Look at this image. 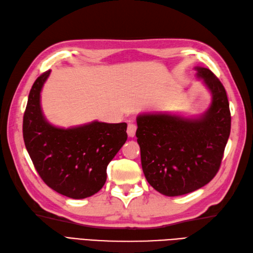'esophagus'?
I'll list each match as a JSON object with an SVG mask.
<instances>
[{"instance_id":"obj_1","label":"esophagus","mask_w":253,"mask_h":253,"mask_svg":"<svg viewBox=\"0 0 253 253\" xmlns=\"http://www.w3.org/2000/svg\"><path fill=\"white\" fill-rule=\"evenodd\" d=\"M136 130H137V126L136 125L132 124V123H130V124H128V127H127L128 137L133 138L134 134H136Z\"/></svg>"}]
</instances>
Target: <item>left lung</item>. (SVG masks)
Returning <instances> with one entry per match:
<instances>
[{
	"label": "left lung",
	"instance_id": "8db88e82",
	"mask_svg": "<svg viewBox=\"0 0 253 253\" xmlns=\"http://www.w3.org/2000/svg\"><path fill=\"white\" fill-rule=\"evenodd\" d=\"M212 96L209 109L195 119L168 113L137 117L142 170L151 186L166 196L201 189L214 178L231 132L224 86L207 68L196 67Z\"/></svg>",
	"mask_w": 253,
	"mask_h": 253
}]
</instances>
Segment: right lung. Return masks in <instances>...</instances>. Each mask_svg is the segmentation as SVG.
Listing matches in <instances>:
<instances>
[{
    "label": "right lung",
    "instance_id": "add662e5",
    "mask_svg": "<svg viewBox=\"0 0 253 253\" xmlns=\"http://www.w3.org/2000/svg\"><path fill=\"white\" fill-rule=\"evenodd\" d=\"M50 70L41 74L29 93L23 115V140L40 177L70 198L89 197L102 189L107 167L127 140V124L93 121L60 128L49 124L41 108V90Z\"/></svg>",
    "mask_w": 253,
    "mask_h": 253
}]
</instances>
